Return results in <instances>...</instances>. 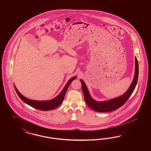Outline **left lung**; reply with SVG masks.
I'll return each instance as SVG.
<instances>
[{
  "mask_svg": "<svg viewBox=\"0 0 151 151\" xmlns=\"http://www.w3.org/2000/svg\"><path fill=\"white\" fill-rule=\"evenodd\" d=\"M135 74L131 84L130 85L128 90L124 93L122 94V96L114 99L104 101H97L94 100L90 95L88 88L84 81L82 79H80V81L82 85V90L84 96L85 101L86 102V104L89 108H91L95 111L97 112H109L114 111L122 106L129 99V97L132 93L133 91L135 88V86H137L139 75V65L137 58L135 57Z\"/></svg>",
  "mask_w": 151,
  "mask_h": 151,
  "instance_id": "left-lung-1",
  "label": "left lung"
}]
</instances>
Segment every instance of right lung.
<instances>
[{
	"label": "right lung",
	"instance_id": "right-lung-1",
	"mask_svg": "<svg viewBox=\"0 0 151 151\" xmlns=\"http://www.w3.org/2000/svg\"><path fill=\"white\" fill-rule=\"evenodd\" d=\"M77 76H73L72 78L70 79L67 84H65L64 88L61 91V92L57 96L53 99H51L50 100L46 101H37L30 100L25 97H24L23 95L20 93L18 90L17 89L16 87L14 85V89L19 97L22 99V101H24L25 104L29 105V106L33 107V108L37 109L38 110H41L43 111H47L55 109V108L58 107L63 102L65 98V94L66 93V91L68 88V86L71 84L73 80L76 79Z\"/></svg>",
	"mask_w": 151,
	"mask_h": 151
}]
</instances>
